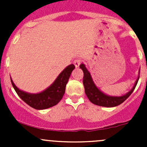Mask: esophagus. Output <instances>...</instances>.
Returning a JSON list of instances; mask_svg holds the SVG:
<instances>
[{"label": "esophagus", "instance_id": "obj_1", "mask_svg": "<svg viewBox=\"0 0 147 147\" xmlns=\"http://www.w3.org/2000/svg\"><path fill=\"white\" fill-rule=\"evenodd\" d=\"M81 63H82V61H81L80 59H76V60H75V61H74V65H75V67H79Z\"/></svg>", "mask_w": 147, "mask_h": 147}]
</instances>
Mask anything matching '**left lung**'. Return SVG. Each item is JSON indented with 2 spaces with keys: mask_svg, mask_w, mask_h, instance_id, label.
<instances>
[{
  "mask_svg": "<svg viewBox=\"0 0 147 147\" xmlns=\"http://www.w3.org/2000/svg\"><path fill=\"white\" fill-rule=\"evenodd\" d=\"M80 67L82 69L83 73H84L83 84L84 87V92H85V94L88 97L89 100L94 105H98V106L106 107L118 106L125 101L134 90L139 78V76L133 88L128 93L121 96V97H112V96H108L104 94L96 87L94 83L93 82L90 73L85 67L84 64H81L80 65Z\"/></svg>",
  "mask_w": 147,
  "mask_h": 147,
  "instance_id": "1",
  "label": "left lung"
}]
</instances>
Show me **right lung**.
<instances>
[{
  "instance_id": "right-lung-1",
  "label": "right lung",
  "mask_w": 147,
  "mask_h": 147,
  "mask_svg": "<svg viewBox=\"0 0 147 147\" xmlns=\"http://www.w3.org/2000/svg\"><path fill=\"white\" fill-rule=\"evenodd\" d=\"M75 65H69L59 75L57 79L45 91L38 94H29L19 90L11 80L12 85L18 95L31 107L36 109H45L57 105L63 98L65 87Z\"/></svg>"
}]
</instances>
